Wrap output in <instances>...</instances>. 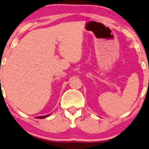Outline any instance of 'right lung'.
Listing matches in <instances>:
<instances>
[{"label": "right lung", "mask_w": 149, "mask_h": 149, "mask_svg": "<svg viewBox=\"0 0 149 149\" xmlns=\"http://www.w3.org/2000/svg\"><path fill=\"white\" fill-rule=\"evenodd\" d=\"M49 116H50V114H48V115L42 116H37L36 118H46V117Z\"/></svg>", "instance_id": "add662e5"}]
</instances>
